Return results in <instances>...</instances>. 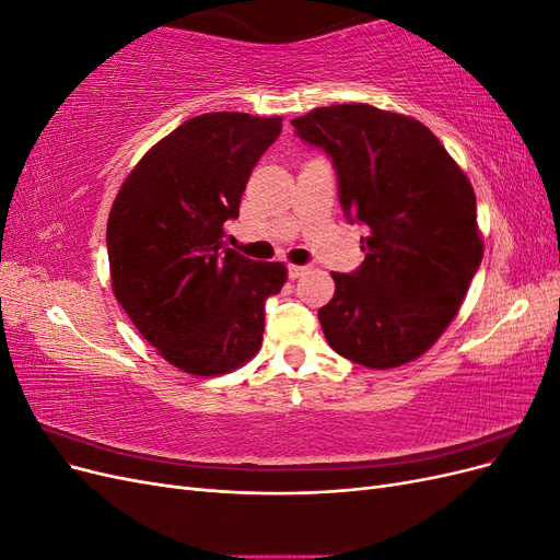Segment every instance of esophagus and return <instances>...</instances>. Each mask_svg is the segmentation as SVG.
I'll list each match as a JSON object with an SVG mask.
<instances>
[{
	"label": "esophagus",
	"mask_w": 560,
	"mask_h": 560,
	"mask_svg": "<svg viewBox=\"0 0 560 560\" xmlns=\"http://www.w3.org/2000/svg\"><path fill=\"white\" fill-rule=\"evenodd\" d=\"M308 270H311L308 266H296V264H292L290 268H287V273H290L292 280H296V278H301V276H306Z\"/></svg>",
	"instance_id": "obj_1"
}]
</instances>
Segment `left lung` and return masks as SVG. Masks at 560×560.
Wrapping results in <instances>:
<instances>
[{"label":"left lung","instance_id":"left-lung-1","mask_svg":"<svg viewBox=\"0 0 560 560\" xmlns=\"http://www.w3.org/2000/svg\"><path fill=\"white\" fill-rule=\"evenodd\" d=\"M292 126L331 156L346 217L369 226L362 266L331 273L334 299L317 313L327 343L369 369L413 362L460 311L483 257L467 175L404 114L350 103Z\"/></svg>","mask_w":560,"mask_h":560}]
</instances>
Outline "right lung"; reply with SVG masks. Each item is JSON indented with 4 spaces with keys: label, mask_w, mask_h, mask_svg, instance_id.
Returning <instances> with one entry per match:
<instances>
[{
    "label": "right lung",
    "mask_w": 560,
    "mask_h": 560,
    "mask_svg": "<svg viewBox=\"0 0 560 560\" xmlns=\"http://www.w3.org/2000/svg\"><path fill=\"white\" fill-rule=\"evenodd\" d=\"M280 130V116H194L147 151L114 198V296L186 374H229L261 348L264 303L282 290L287 268L224 247V224L238 217L252 167Z\"/></svg>",
    "instance_id": "right-lung-1"
}]
</instances>
